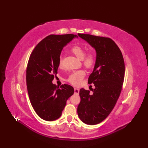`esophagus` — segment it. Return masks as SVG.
Returning a JSON list of instances; mask_svg holds the SVG:
<instances>
[{
	"label": "esophagus",
	"instance_id": "34e87169",
	"mask_svg": "<svg viewBox=\"0 0 148 148\" xmlns=\"http://www.w3.org/2000/svg\"><path fill=\"white\" fill-rule=\"evenodd\" d=\"M74 91H75V94H77V95H78L79 92V89H78V88H74Z\"/></svg>",
	"mask_w": 148,
	"mask_h": 148
}]
</instances>
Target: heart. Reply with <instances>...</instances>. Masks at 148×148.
Listing matches in <instances>:
<instances>
[{
	"mask_svg": "<svg viewBox=\"0 0 148 148\" xmlns=\"http://www.w3.org/2000/svg\"><path fill=\"white\" fill-rule=\"evenodd\" d=\"M70 51L78 59L82 60L83 64L87 69H92L95 66L96 63L97 58L96 53L94 51H90L87 53H85L84 48L82 46L78 45V44H75L71 47ZM62 62H63V59H62V57L60 56L59 62L60 67L62 65ZM85 75H86V72L84 70H77L74 71L69 76V78L67 79V81L74 86H78L81 83Z\"/></svg>",
	"mask_w": 148,
	"mask_h": 148,
	"instance_id": "heart-1",
	"label": "heart"
}]
</instances>
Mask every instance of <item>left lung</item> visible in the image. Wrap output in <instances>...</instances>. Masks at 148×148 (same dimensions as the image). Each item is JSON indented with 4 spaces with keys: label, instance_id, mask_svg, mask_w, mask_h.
Here are the masks:
<instances>
[{
    "label": "left lung",
    "instance_id": "obj_1",
    "mask_svg": "<svg viewBox=\"0 0 148 148\" xmlns=\"http://www.w3.org/2000/svg\"><path fill=\"white\" fill-rule=\"evenodd\" d=\"M96 51V63L89 75L88 83H93V93L82 88L77 108L79 118L87 125H96L106 119L113 110L120 92L125 77V63L119 47L109 38L79 33Z\"/></svg>",
    "mask_w": 148,
    "mask_h": 148
}]
</instances>
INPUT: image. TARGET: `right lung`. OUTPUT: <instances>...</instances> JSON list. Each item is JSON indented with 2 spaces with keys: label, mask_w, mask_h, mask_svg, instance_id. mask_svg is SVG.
Returning <instances> with one entry per match:
<instances>
[{
  "label": "right lung",
  "mask_w": 148,
  "mask_h": 148,
  "mask_svg": "<svg viewBox=\"0 0 148 148\" xmlns=\"http://www.w3.org/2000/svg\"><path fill=\"white\" fill-rule=\"evenodd\" d=\"M77 35H49L40 41L29 56L26 68V85L34 111L46 121L59 119L73 88L64 84L57 87L52 82L57 73L63 47Z\"/></svg>",
  "instance_id": "1"
}]
</instances>
